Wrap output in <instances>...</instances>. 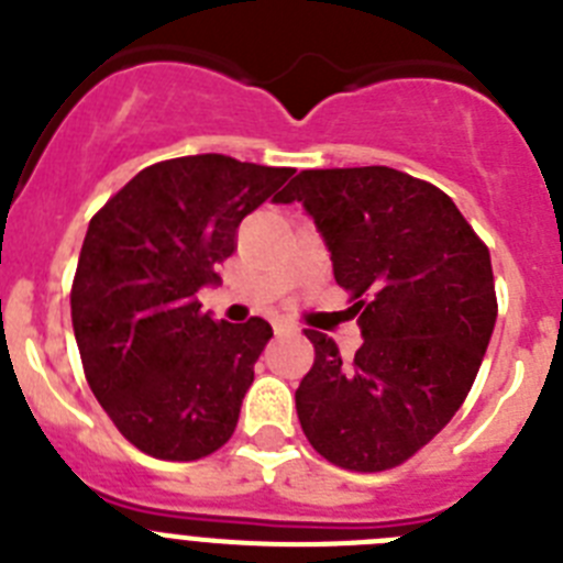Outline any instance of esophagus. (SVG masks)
Wrapping results in <instances>:
<instances>
[{"mask_svg":"<svg viewBox=\"0 0 563 563\" xmlns=\"http://www.w3.org/2000/svg\"><path fill=\"white\" fill-rule=\"evenodd\" d=\"M273 332H276V335L296 332V324H292V321H287V318H273Z\"/></svg>","mask_w":563,"mask_h":563,"instance_id":"obj_1","label":"esophagus"}]
</instances>
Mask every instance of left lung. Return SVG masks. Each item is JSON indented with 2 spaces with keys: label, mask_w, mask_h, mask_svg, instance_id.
I'll return each mask as SVG.
<instances>
[{
  "label": "left lung",
  "mask_w": 563,
  "mask_h": 563,
  "mask_svg": "<svg viewBox=\"0 0 563 563\" xmlns=\"http://www.w3.org/2000/svg\"><path fill=\"white\" fill-rule=\"evenodd\" d=\"M305 202L350 292L363 343L343 361L305 330L316 361L298 422L327 462L357 474L402 465L460 411L496 324L490 251L449 194L389 166L310 168L276 202Z\"/></svg>",
  "instance_id": "left-lung-1"
}]
</instances>
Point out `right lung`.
Instances as JSON below:
<instances>
[{
  "instance_id": "right-lung-1",
  "label": "right lung",
  "mask_w": 563,
  "mask_h": 563,
  "mask_svg": "<svg viewBox=\"0 0 563 563\" xmlns=\"http://www.w3.org/2000/svg\"><path fill=\"white\" fill-rule=\"evenodd\" d=\"M290 174L225 154L174 157L134 174L89 220L73 330L89 389L143 454L194 462L231 440L273 330L256 316L213 321L197 290L220 282L213 267L236 247L239 222Z\"/></svg>"
}]
</instances>
